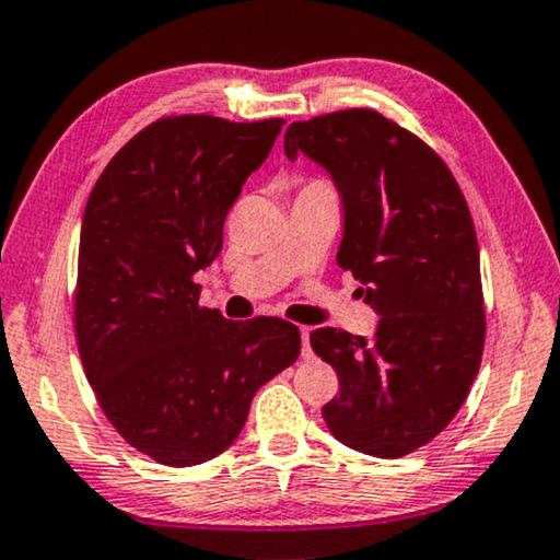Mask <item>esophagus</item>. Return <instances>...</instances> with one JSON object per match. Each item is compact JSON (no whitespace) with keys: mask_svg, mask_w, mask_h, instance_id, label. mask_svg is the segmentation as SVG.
<instances>
[{"mask_svg":"<svg viewBox=\"0 0 560 560\" xmlns=\"http://www.w3.org/2000/svg\"><path fill=\"white\" fill-rule=\"evenodd\" d=\"M300 335H302V355L310 358V355H312V348H310V327H302Z\"/></svg>","mask_w":560,"mask_h":560,"instance_id":"1","label":"esophagus"}]
</instances>
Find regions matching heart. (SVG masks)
I'll list each match as a JSON object with an SVG mask.
<instances>
[{"mask_svg": "<svg viewBox=\"0 0 560 560\" xmlns=\"http://www.w3.org/2000/svg\"><path fill=\"white\" fill-rule=\"evenodd\" d=\"M315 184H317V182H315Z\"/></svg>", "mask_w": 560, "mask_h": 560, "instance_id": "heart-1", "label": "heart"}]
</instances>
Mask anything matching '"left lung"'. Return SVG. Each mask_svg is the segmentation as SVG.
Segmentation results:
<instances>
[{"mask_svg":"<svg viewBox=\"0 0 560 560\" xmlns=\"http://www.w3.org/2000/svg\"><path fill=\"white\" fill-rule=\"evenodd\" d=\"M284 153H304L338 186V266L382 317L371 340L335 327L310 335L340 378L323 417L348 448L401 458L448 428L481 366L487 317L471 212L441 155L376 109L292 122Z\"/></svg>","mask_w":560,"mask_h":560,"instance_id":"8db88e82","label":"left lung"}]
</instances>
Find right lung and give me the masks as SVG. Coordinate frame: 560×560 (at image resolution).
I'll return each instance as SVG.
<instances>
[{
	"mask_svg": "<svg viewBox=\"0 0 560 560\" xmlns=\"http://www.w3.org/2000/svg\"><path fill=\"white\" fill-rule=\"evenodd\" d=\"M284 119L163 117L117 151L81 222L77 342L96 401L132 448L197 466L241 435L250 401L292 366L302 338L279 317L225 319L194 273Z\"/></svg>",
	"mask_w": 560,
	"mask_h": 560,
	"instance_id": "right-lung-1",
	"label": "right lung"
}]
</instances>
